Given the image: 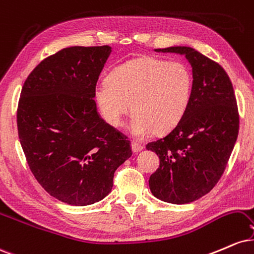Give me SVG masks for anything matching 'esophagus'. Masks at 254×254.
Instances as JSON below:
<instances>
[{
  "instance_id": "1",
  "label": "esophagus",
  "mask_w": 254,
  "mask_h": 254,
  "mask_svg": "<svg viewBox=\"0 0 254 254\" xmlns=\"http://www.w3.org/2000/svg\"><path fill=\"white\" fill-rule=\"evenodd\" d=\"M144 150V147H142L141 145L136 144V142H132V151L133 153H139V152H141Z\"/></svg>"
}]
</instances>
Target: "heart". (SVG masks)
Here are the masks:
<instances>
[{
  "label": "heart",
  "instance_id": "b5f03b06",
  "mask_svg": "<svg viewBox=\"0 0 254 254\" xmlns=\"http://www.w3.org/2000/svg\"><path fill=\"white\" fill-rule=\"evenodd\" d=\"M192 90V74L183 63L141 57L116 66L108 79L95 86V98L104 120L119 126L132 109V133L144 138L165 133L186 114Z\"/></svg>",
  "mask_w": 254,
  "mask_h": 254
}]
</instances>
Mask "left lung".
<instances>
[{"label":"left lung","mask_w":254,"mask_h":254,"mask_svg":"<svg viewBox=\"0 0 254 254\" xmlns=\"http://www.w3.org/2000/svg\"><path fill=\"white\" fill-rule=\"evenodd\" d=\"M156 51L186 56L192 67L186 114L168 135L146 145L160 160L148 181L152 193L168 203L186 204L209 192L225 172L239 133L237 98L216 62L187 46Z\"/></svg>","instance_id":"obj_1"}]
</instances>
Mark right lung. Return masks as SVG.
Returning a JSON list of instances; mask_svg holds the SVG:
<instances>
[{
	"label": "right lung",
	"mask_w": 254,
	"mask_h": 254,
	"mask_svg": "<svg viewBox=\"0 0 254 254\" xmlns=\"http://www.w3.org/2000/svg\"><path fill=\"white\" fill-rule=\"evenodd\" d=\"M112 47L72 46L29 73L17 106L20 144L38 183L59 201L89 205L112 191L132 156L127 136L97 113L95 86Z\"/></svg>",
	"instance_id": "add662e5"
}]
</instances>
